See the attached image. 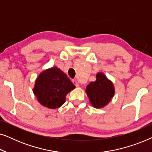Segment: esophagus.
<instances>
[{
    "label": "esophagus",
    "mask_w": 152,
    "mask_h": 152,
    "mask_svg": "<svg viewBox=\"0 0 152 152\" xmlns=\"http://www.w3.org/2000/svg\"><path fill=\"white\" fill-rule=\"evenodd\" d=\"M72 83L75 84V86L76 87H79L80 86V84H79V83L77 82V81L75 80H72Z\"/></svg>",
    "instance_id": "1"
}]
</instances>
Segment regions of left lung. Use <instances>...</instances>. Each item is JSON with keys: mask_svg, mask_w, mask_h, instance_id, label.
Here are the masks:
<instances>
[{"mask_svg": "<svg viewBox=\"0 0 152 152\" xmlns=\"http://www.w3.org/2000/svg\"><path fill=\"white\" fill-rule=\"evenodd\" d=\"M87 96L92 106L96 109L104 107L110 102L115 94L113 82L102 72L96 75V80L86 86Z\"/></svg>", "mask_w": 152, "mask_h": 152, "instance_id": "left-lung-1", "label": "left lung"}]
</instances>
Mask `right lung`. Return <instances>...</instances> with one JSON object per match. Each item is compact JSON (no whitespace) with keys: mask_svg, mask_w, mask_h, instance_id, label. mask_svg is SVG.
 <instances>
[{"mask_svg":"<svg viewBox=\"0 0 152 152\" xmlns=\"http://www.w3.org/2000/svg\"><path fill=\"white\" fill-rule=\"evenodd\" d=\"M75 88L62 70L53 67L41 72L35 81L33 93L41 105L55 109L65 103L66 95Z\"/></svg>","mask_w":152,"mask_h":152,"instance_id":"right-lung-1","label":"right lung"}]
</instances>
